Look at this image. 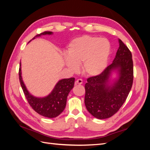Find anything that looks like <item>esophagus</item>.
I'll return each instance as SVG.
<instances>
[{
  "mask_svg": "<svg viewBox=\"0 0 150 150\" xmlns=\"http://www.w3.org/2000/svg\"><path fill=\"white\" fill-rule=\"evenodd\" d=\"M76 84H82V83H83V81L82 80V79H77V81H76Z\"/></svg>",
  "mask_w": 150,
  "mask_h": 150,
  "instance_id": "obj_1",
  "label": "esophagus"
}]
</instances>
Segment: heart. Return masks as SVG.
I'll return each mask as SVG.
<instances>
[{"label": "heart", "mask_w": 150, "mask_h": 150, "mask_svg": "<svg viewBox=\"0 0 150 150\" xmlns=\"http://www.w3.org/2000/svg\"><path fill=\"white\" fill-rule=\"evenodd\" d=\"M110 43L106 39L84 35L70 43L68 57L65 61L69 68L76 71L77 64L88 76L99 75L106 68L110 53Z\"/></svg>", "instance_id": "b5f03b06"}]
</instances>
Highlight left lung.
Segmentation results:
<instances>
[{
  "instance_id": "8db88e82",
  "label": "left lung",
  "mask_w": 150,
  "mask_h": 150,
  "mask_svg": "<svg viewBox=\"0 0 150 150\" xmlns=\"http://www.w3.org/2000/svg\"><path fill=\"white\" fill-rule=\"evenodd\" d=\"M118 69L119 79L113 85L107 83L110 71ZM133 81V63L129 48L119 39V47L112 64L99 75L88 78L84 103L88 111L98 119L113 116L126 101Z\"/></svg>"
}]
</instances>
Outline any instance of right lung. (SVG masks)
<instances>
[{
    "label": "right lung",
    "mask_w": 150,
    "mask_h": 150,
    "mask_svg": "<svg viewBox=\"0 0 150 150\" xmlns=\"http://www.w3.org/2000/svg\"><path fill=\"white\" fill-rule=\"evenodd\" d=\"M52 31H44L38 34L33 38L39 37L42 35L52 34ZM19 81L25 97L30 106L37 113L47 118H55L61 113L64 110L66 104L67 97L74 86L75 78L64 79L59 81L52 93L44 98H37L31 95L25 86L21 77V63L18 71Z\"/></svg>",
    "instance_id": "add662e5"
}]
</instances>
